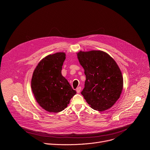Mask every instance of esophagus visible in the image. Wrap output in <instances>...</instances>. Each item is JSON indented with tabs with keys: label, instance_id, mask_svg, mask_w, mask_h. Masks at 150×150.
<instances>
[{
	"label": "esophagus",
	"instance_id": "1",
	"mask_svg": "<svg viewBox=\"0 0 150 150\" xmlns=\"http://www.w3.org/2000/svg\"><path fill=\"white\" fill-rule=\"evenodd\" d=\"M81 87H78V88H76V91L77 93H80V91H81Z\"/></svg>",
	"mask_w": 150,
	"mask_h": 150
}]
</instances>
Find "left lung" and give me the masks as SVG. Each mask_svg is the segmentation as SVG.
Masks as SVG:
<instances>
[{
  "label": "left lung",
  "instance_id": "1",
  "mask_svg": "<svg viewBox=\"0 0 150 150\" xmlns=\"http://www.w3.org/2000/svg\"><path fill=\"white\" fill-rule=\"evenodd\" d=\"M77 56L86 76L81 94L94 110L102 112L111 108L123 90V76L117 64L101 50L80 51Z\"/></svg>",
  "mask_w": 150,
  "mask_h": 150
}]
</instances>
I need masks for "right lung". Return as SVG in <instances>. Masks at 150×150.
<instances>
[{
	"label": "right lung",
	"mask_w": 150,
	"mask_h": 150,
	"mask_svg": "<svg viewBox=\"0 0 150 150\" xmlns=\"http://www.w3.org/2000/svg\"><path fill=\"white\" fill-rule=\"evenodd\" d=\"M65 56L63 52L46 56L38 63L32 76L31 89L34 97L42 109L50 113L63 110L76 93L62 75Z\"/></svg>",
	"instance_id": "1"
}]
</instances>
